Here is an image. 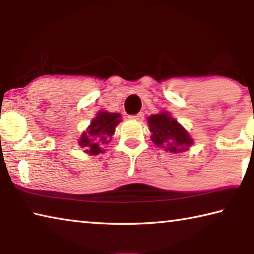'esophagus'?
I'll list each match as a JSON object with an SVG mask.
<instances>
[{
  "label": "esophagus",
  "mask_w": 254,
  "mask_h": 254,
  "mask_svg": "<svg viewBox=\"0 0 254 254\" xmlns=\"http://www.w3.org/2000/svg\"><path fill=\"white\" fill-rule=\"evenodd\" d=\"M144 118V114L142 113V112H140V113H137L135 115H131L130 119H133V120H136V121H142Z\"/></svg>",
  "instance_id": "1"
}]
</instances>
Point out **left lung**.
Instances as JSON below:
<instances>
[{
  "instance_id": "obj_1",
  "label": "left lung",
  "mask_w": 254,
  "mask_h": 254,
  "mask_svg": "<svg viewBox=\"0 0 254 254\" xmlns=\"http://www.w3.org/2000/svg\"><path fill=\"white\" fill-rule=\"evenodd\" d=\"M152 142L158 147L165 148L166 151L178 153L184 152L194 143L188 132L180 126L168 112H161L159 114L148 118Z\"/></svg>"
}]
</instances>
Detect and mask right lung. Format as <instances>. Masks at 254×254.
I'll return each instance as SVG.
<instances>
[{
    "mask_svg": "<svg viewBox=\"0 0 254 254\" xmlns=\"http://www.w3.org/2000/svg\"><path fill=\"white\" fill-rule=\"evenodd\" d=\"M121 122V115L119 113L101 111L96 114L87 127V131L83 132L78 144L84 148L86 153L91 156H97L104 152L101 149L102 144L109 143L112 135L114 134L115 127Z\"/></svg>",
    "mask_w": 254,
    "mask_h": 254,
    "instance_id": "1",
    "label": "right lung"
}]
</instances>
